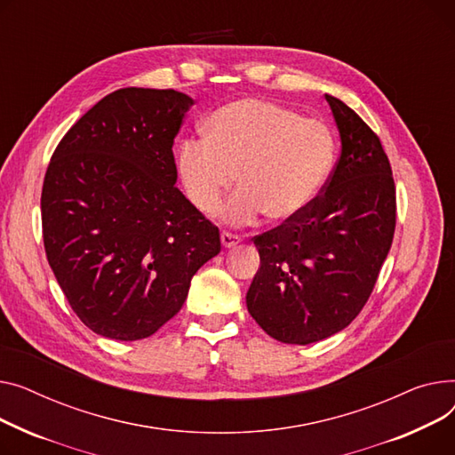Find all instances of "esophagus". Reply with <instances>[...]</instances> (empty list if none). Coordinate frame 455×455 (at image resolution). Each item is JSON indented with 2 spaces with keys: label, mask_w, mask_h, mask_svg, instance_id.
Instances as JSON below:
<instances>
[{
  "label": "esophagus",
  "mask_w": 455,
  "mask_h": 455,
  "mask_svg": "<svg viewBox=\"0 0 455 455\" xmlns=\"http://www.w3.org/2000/svg\"><path fill=\"white\" fill-rule=\"evenodd\" d=\"M220 240H222V246L224 248H233V246H236L240 243V240H243V236H238V235L229 233V231H222Z\"/></svg>",
  "instance_id": "34e87169"
}]
</instances>
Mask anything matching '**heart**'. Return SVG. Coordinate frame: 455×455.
Wrapping results in <instances>:
<instances>
[{
	"label": "heart",
	"mask_w": 455,
	"mask_h": 455,
	"mask_svg": "<svg viewBox=\"0 0 455 455\" xmlns=\"http://www.w3.org/2000/svg\"><path fill=\"white\" fill-rule=\"evenodd\" d=\"M334 164L329 124L260 99L222 106L204 123V140L187 138L176 150L183 193L205 215L219 209L238 174L243 187L222 212L236 224L264 212L277 224L299 219L325 189Z\"/></svg>",
	"instance_id": "b5f03b06"
}]
</instances>
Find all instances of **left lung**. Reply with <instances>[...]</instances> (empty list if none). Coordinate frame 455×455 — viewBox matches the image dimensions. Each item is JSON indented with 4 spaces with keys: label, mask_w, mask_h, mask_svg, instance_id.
Returning a JSON list of instances; mask_svg holds the SVG:
<instances>
[{
    "label": "left lung",
    "mask_w": 455,
    "mask_h": 455,
    "mask_svg": "<svg viewBox=\"0 0 455 455\" xmlns=\"http://www.w3.org/2000/svg\"><path fill=\"white\" fill-rule=\"evenodd\" d=\"M341 141L323 193L299 219L253 238L260 268L246 305L260 329L308 345L349 325L389 253L396 202L389 159L356 112L325 95Z\"/></svg>",
    "instance_id": "1"
}]
</instances>
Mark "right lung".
<instances>
[{
    "label": "right lung",
    "instance_id": "right-lung-1",
    "mask_svg": "<svg viewBox=\"0 0 455 455\" xmlns=\"http://www.w3.org/2000/svg\"><path fill=\"white\" fill-rule=\"evenodd\" d=\"M195 100L123 88L80 117L42 189L44 246L73 312L110 339L152 336L183 307L220 233L176 187L172 145Z\"/></svg>",
    "mask_w": 455,
    "mask_h": 455
}]
</instances>
